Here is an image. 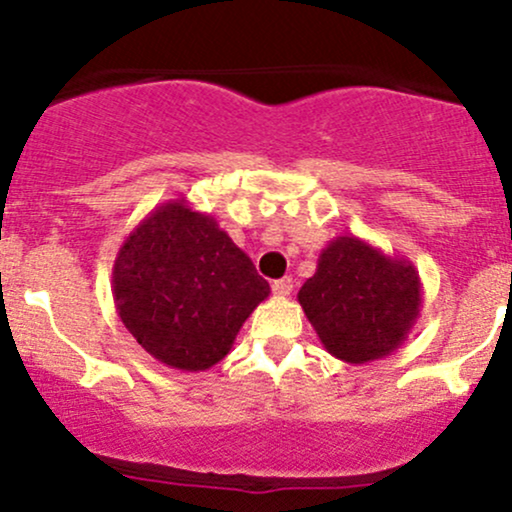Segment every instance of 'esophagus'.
I'll return each mask as SVG.
<instances>
[{
  "label": "esophagus",
  "mask_w": 512,
  "mask_h": 512,
  "mask_svg": "<svg viewBox=\"0 0 512 512\" xmlns=\"http://www.w3.org/2000/svg\"><path fill=\"white\" fill-rule=\"evenodd\" d=\"M272 291L276 293V296H289V293L293 291V279L291 276H284V279H276L272 284Z\"/></svg>",
  "instance_id": "1"
}]
</instances>
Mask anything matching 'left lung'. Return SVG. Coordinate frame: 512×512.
<instances>
[{
    "label": "left lung",
    "instance_id": "8db88e82",
    "mask_svg": "<svg viewBox=\"0 0 512 512\" xmlns=\"http://www.w3.org/2000/svg\"><path fill=\"white\" fill-rule=\"evenodd\" d=\"M421 279L407 257L356 236L330 240L298 291L305 317L334 358L368 363L404 344L421 313Z\"/></svg>",
    "mask_w": 512,
    "mask_h": 512
}]
</instances>
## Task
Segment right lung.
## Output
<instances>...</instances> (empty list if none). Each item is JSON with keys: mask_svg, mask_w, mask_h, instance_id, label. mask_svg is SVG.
<instances>
[{"mask_svg": "<svg viewBox=\"0 0 512 512\" xmlns=\"http://www.w3.org/2000/svg\"><path fill=\"white\" fill-rule=\"evenodd\" d=\"M267 296L250 257L185 197L139 221L113 264L122 325L151 358L185 373L216 366Z\"/></svg>", "mask_w": 512, "mask_h": 512, "instance_id": "obj_1", "label": "right lung"}]
</instances>
